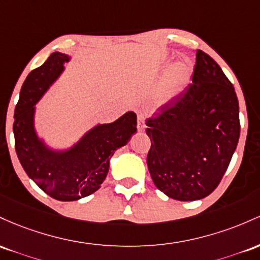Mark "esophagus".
<instances>
[{
    "label": "esophagus",
    "instance_id": "obj_1",
    "mask_svg": "<svg viewBox=\"0 0 260 260\" xmlns=\"http://www.w3.org/2000/svg\"><path fill=\"white\" fill-rule=\"evenodd\" d=\"M145 113L142 112H139L138 113V130L140 131V133H142V131H145Z\"/></svg>",
    "mask_w": 260,
    "mask_h": 260
}]
</instances>
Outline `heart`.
<instances>
[{"label": "heart", "mask_w": 260, "mask_h": 260, "mask_svg": "<svg viewBox=\"0 0 260 260\" xmlns=\"http://www.w3.org/2000/svg\"><path fill=\"white\" fill-rule=\"evenodd\" d=\"M186 82V72L182 66H176L169 71L168 75V86L167 93L169 97L177 94L178 92L182 91L183 87Z\"/></svg>", "instance_id": "heart-1"}]
</instances>
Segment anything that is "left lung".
Listing matches in <instances>:
<instances>
[{
	"label": "left lung",
	"instance_id": "1",
	"mask_svg": "<svg viewBox=\"0 0 260 260\" xmlns=\"http://www.w3.org/2000/svg\"><path fill=\"white\" fill-rule=\"evenodd\" d=\"M193 83L146 120L147 167L168 198L193 201L215 190L240 139L235 88L216 61L195 51Z\"/></svg>",
	"mask_w": 260,
	"mask_h": 260
}]
</instances>
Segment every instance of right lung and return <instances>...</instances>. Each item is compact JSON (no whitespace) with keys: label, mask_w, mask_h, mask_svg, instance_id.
Returning <instances> with one entry per match:
<instances>
[{"label":"right lung","mask_w":260,"mask_h":260,"mask_svg":"<svg viewBox=\"0 0 260 260\" xmlns=\"http://www.w3.org/2000/svg\"><path fill=\"white\" fill-rule=\"evenodd\" d=\"M71 56L52 52L23 83L14 109L16 152L25 173L36 184L60 201H75L101 188L110 158L138 131V116L126 112L113 122L94 125L71 146L52 147L36 126L37 104L65 72Z\"/></svg>","instance_id":"add662e5"}]
</instances>
